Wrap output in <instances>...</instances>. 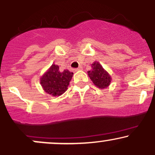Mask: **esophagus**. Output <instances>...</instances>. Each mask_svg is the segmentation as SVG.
<instances>
[{
  "label": "esophagus",
  "instance_id": "esophagus-1",
  "mask_svg": "<svg viewBox=\"0 0 155 155\" xmlns=\"http://www.w3.org/2000/svg\"><path fill=\"white\" fill-rule=\"evenodd\" d=\"M81 69H82V68H81V67H79V68H77L74 69V71H81Z\"/></svg>",
  "mask_w": 155,
  "mask_h": 155
}]
</instances>
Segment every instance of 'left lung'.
Segmentation results:
<instances>
[{"mask_svg":"<svg viewBox=\"0 0 155 155\" xmlns=\"http://www.w3.org/2000/svg\"><path fill=\"white\" fill-rule=\"evenodd\" d=\"M91 67L92 69L87 71V74L94 84L100 89L108 87L111 81L110 74L97 61L94 62Z\"/></svg>","mask_w":155,"mask_h":155,"instance_id":"1","label":"left lung"}]
</instances>
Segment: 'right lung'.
Here are the masks:
<instances>
[{
    "label": "right lung",
    "instance_id": "right-lung-1",
    "mask_svg": "<svg viewBox=\"0 0 155 155\" xmlns=\"http://www.w3.org/2000/svg\"><path fill=\"white\" fill-rule=\"evenodd\" d=\"M73 74L67 69L61 72L58 65L52 64L41 77V85L47 93L54 97L60 96L67 90Z\"/></svg>",
    "mask_w": 155,
    "mask_h": 155
}]
</instances>
